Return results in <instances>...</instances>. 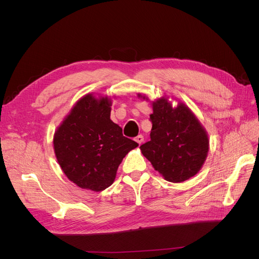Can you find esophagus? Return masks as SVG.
Returning a JSON list of instances; mask_svg holds the SVG:
<instances>
[{
    "label": "esophagus",
    "mask_w": 259,
    "mask_h": 259,
    "mask_svg": "<svg viewBox=\"0 0 259 259\" xmlns=\"http://www.w3.org/2000/svg\"><path fill=\"white\" fill-rule=\"evenodd\" d=\"M135 141H137L140 145L144 142V137H143V135L142 134H140V135H138V137L137 138H135Z\"/></svg>",
    "instance_id": "34e87169"
}]
</instances>
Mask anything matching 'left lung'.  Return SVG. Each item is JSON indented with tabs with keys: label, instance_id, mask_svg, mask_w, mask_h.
<instances>
[{
	"label": "left lung",
	"instance_id": "1",
	"mask_svg": "<svg viewBox=\"0 0 259 259\" xmlns=\"http://www.w3.org/2000/svg\"><path fill=\"white\" fill-rule=\"evenodd\" d=\"M152 106L150 141L141 146L142 153L166 181L185 182L194 176L206 160L207 132L183 103L173 108L161 98Z\"/></svg>",
	"mask_w": 259,
	"mask_h": 259
}]
</instances>
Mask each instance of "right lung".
<instances>
[{
    "mask_svg": "<svg viewBox=\"0 0 259 259\" xmlns=\"http://www.w3.org/2000/svg\"><path fill=\"white\" fill-rule=\"evenodd\" d=\"M110 106L108 98L85 95L53 138L54 153L67 178L97 192L112 185L122 158L139 146L110 119Z\"/></svg>",
    "mask_w": 259,
    "mask_h": 259,
    "instance_id": "right-lung-1",
    "label": "right lung"
}]
</instances>
